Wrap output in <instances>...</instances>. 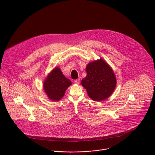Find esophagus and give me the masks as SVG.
I'll return each instance as SVG.
<instances>
[{"instance_id": "34e87169", "label": "esophagus", "mask_w": 155, "mask_h": 155, "mask_svg": "<svg viewBox=\"0 0 155 155\" xmlns=\"http://www.w3.org/2000/svg\"><path fill=\"white\" fill-rule=\"evenodd\" d=\"M74 82H75L76 84H80V79H79V78H78V79H77V80H74Z\"/></svg>"}]
</instances>
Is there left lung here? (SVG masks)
<instances>
[{
	"label": "left lung",
	"instance_id": "obj_1",
	"mask_svg": "<svg viewBox=\"0 0 155 155\" xmlns=\"http://www.w3.org/2000/svg\"><path fill=\"white\" fill-rule=\"evenodd\" d=\"M87 75L81 80V85L89 97L96 101L109 97L114 92L117 79L111 67L102 58L88 63Z\"/></svg>",
	"mask_w": 155,
	"mask_h": 155
}]
</instances>
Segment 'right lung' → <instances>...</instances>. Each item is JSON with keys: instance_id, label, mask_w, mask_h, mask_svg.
Returning <instances> with one entry per match:
<instances>
[{"instance_id": "1", "label": "right lung", "mask_w": 155, "mask_h": 155, "mask_svg": "<svg viewBox=\"0 0 155 155\" xmlns=\"http://www.w3.org/2000/svg\"><path fill=\"white\" fill-rule=\"evenodd\" d=\"M72 84L60 69L55 68L47 76L43 83V89L49 99L57 101L64 96L67 88Z\"/></svg>"}]
</instances>
